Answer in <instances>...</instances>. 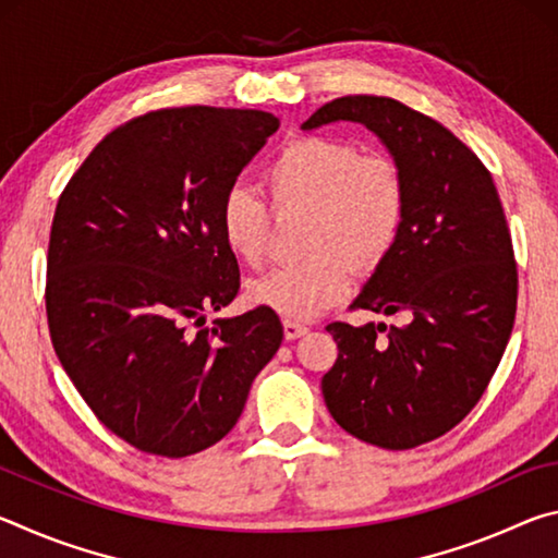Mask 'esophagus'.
Instances as JSON below:
<instances>
[{"label": "esophagus", "mask_w": 558, "mask_h": 558, "mask_svg": "<svg viewBox=\"0 0 558 558\" xmlns=\"http://www.w3.org/2000/svg\"><path fill=\"white\" fill-rule=\"evenodd\" d=\"M282 335H286V339H298L302 335H307V327L295 323V319H286V323H282Z\"/></svg>", "instance_id": "esophagus-1"}]
</instances>
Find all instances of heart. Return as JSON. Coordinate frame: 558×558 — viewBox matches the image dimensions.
Returning <instances> with one entry per match:
<instances>
[{
    "mask_svg": "<svg viewBox=\"0 0 558 558\" xmlns=\"http://www.w3.org/2000/svg\"><path fill=\"white\" fill-rule=\"evenodd\" d=\"M280 211L307 209V258L248 280V300L288 319H313L352 290L354 270H372L389 256L405 219V177L391 155L366 153L342 137H298L263 169ZM223 245L248 266L266 258L270 209L243 184L219 202Z\"/></svg>",
    "mask_w": 558,
    "mask_h": 558,
    "instance_id": "b5f03b06",
    "label": "heart"
}]
</instances>
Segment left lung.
Listing matches in <instances>:
<instances>
[{"label":"left lung","mask_w":558,"mask_h":558,"mask_svg":"<svg viewBox=\"0 0 558 558\" xmlns=\"http://www.w3.org/2000/svg\"><path fill=\"white\" fill-rule=\"evenodd\" d=\"M359 122L401 165L399 241L352 302L405 325H327L337 362L323 376L332 418L354 438L409 450L475 409L505 354L517 313V263L493 174L423 112L381 96H344L302 122Z\"/></svg>","instance_id":"obj_1"}]
</instances>
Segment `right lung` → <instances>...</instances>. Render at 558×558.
Masks as SVG:
<instances>
[{
  "mask_svg": "<svg viewBox=\"0 0 558 558\" xmlns=\"http://www.w3.org/2000/svg\"><path fill=\"white\" fill-rule=\"evenodd\" d=\"M280 128L272 112L165 108L100 140L56 204L46 315L65 374L143 452L219 442L282 342L268 307L204 323L239 295L219 202Z\"/></svg>",
  "mask_w": 558,
  "mask_h": 558,
  "instance_id": "right-lung-1",
  "label": "right lung"
}]
</instances>
